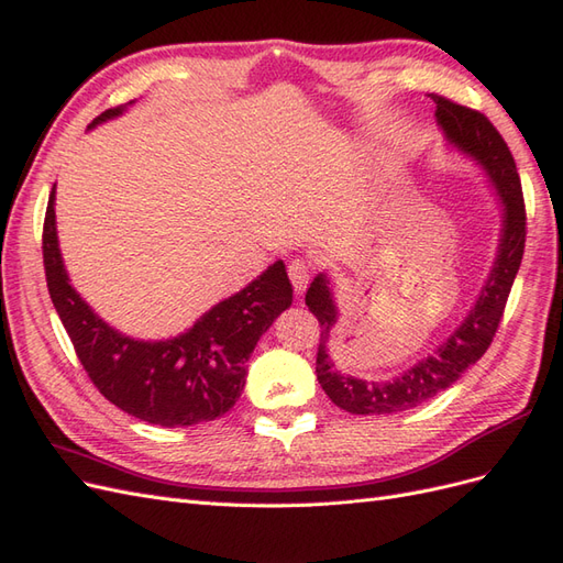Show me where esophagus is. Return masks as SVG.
<instances>
[{
    "label": "esophagus",
    "instance_id": "34e87169",
    "mask_svg": "<svg viewBox=\"0 0 563 563\" xmlns=\"http://www.w3.org/2000/svg\"><path fill=\"white\" fill-rule=\"evenodd\" d=\"M310 277H312L310 263H305V261H291V263H288V279H291L294 291L298 296L305 294V288H308V284H310Z\"/></svg>",
    "mask_w": 563,
    "mask_h": 563
}]
</instances>
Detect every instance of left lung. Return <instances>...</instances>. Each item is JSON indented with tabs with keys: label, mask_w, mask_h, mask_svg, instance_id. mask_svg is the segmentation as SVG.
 Instances as JSON below:
<instances>
[{
	"label": "left lung",
	"mask_w": 563,
	"mask_h": 563,
	"mask_svg": "<svg viewBox=\"0 0 563 563\" xmlns=\"http://www.w3.org/2000/svg\"><path fill=\"white\" fill-rule=\"evenodd\" d=\"M437 103V124L444 131L449 145L479 164L493 190L503 203V223L498 253L482 294L472 305L463 323L432 354L422 356L411 368L389 380H362L340 373L329 354V340L338 323V305L333 298L331 277L319 272L305 294V305L319 319L321 338L317 350V380L329 399L354 416H387L416 408L451 387L463 373L476 364L488 350L512 291L526 244V209L517 164L503 135L488 119L457 106L444 96H432Z\"/></svg>",
	"instance_id": "left-lung-1"
}]
</instances>
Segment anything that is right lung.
Listing matches in <instances>:
<instances>
[{
  "instance_id": "add662e5",
  "label": "right lung",
  "mask_w": 563,
  "mask_h": 563,
  "mask_svg": "<svg viewBox=\"0 0 563 563\" xmlns=\"http://www.w3.org/2000/svg\"><path fill=\"white\" fill-rule=\"evenodd\" d=\"M131 103L98 114L89 129L124 114ZM54 207L56 185L48 195L42 234L48 296L100 395L124 413L162 428H187L225 416L242 397L246 362L261 335L291 308L294 288L284 263H272L185 333L139 340L112 329L73 288L58 249Z\"/></svg>"
}]
</instances>
